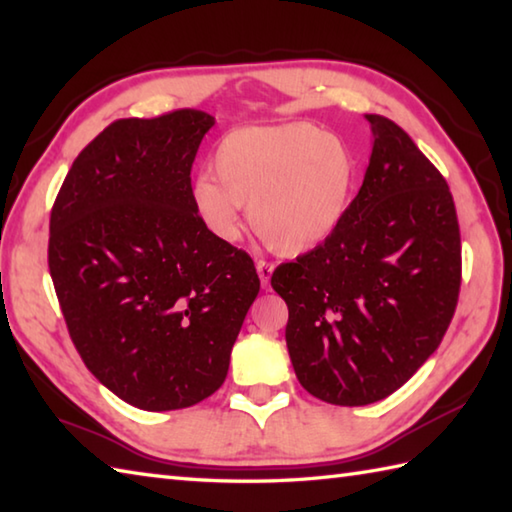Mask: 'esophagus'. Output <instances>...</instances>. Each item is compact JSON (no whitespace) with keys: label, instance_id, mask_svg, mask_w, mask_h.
I'll return each mask as SVG.
<instances>
[{"label":"esophagus","instance_id":"34e87169","mask_svg":"<svg viewBox=\"0 0 512 512\" xmlns=\"http://www.w3.org/2000/svg\"><path fill=\"white\" fill-rule=\"evenodd\" d=\"M273 270H275L273 262H264V259H259V262H257V275H259V279H262V286L266 290L270 286V277H273Z\"/></svg>","mask_w":512,"mask_h":512}]
</instances>
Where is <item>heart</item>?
Instances as JSON below:
<instances>
[{
    "instance_id": "heart-1",
    "label": "heart",
    "mask_w": 512,
    "mask_h": 512,
    "mask_svg": "<svg viewBox=\"0 0 512 512\" xmlns=\"http://www.w3.org/2000/svg\"><path fill=\"white\" fill-rule=\"evenodd\" d=\"M215 177L195 180L193 198L211 231L235 242L242 206L264 242L299 255L330 237L354 187V160L341 140L292 123L226 134L213 156Z\"/></svg>"
}]
</instances>
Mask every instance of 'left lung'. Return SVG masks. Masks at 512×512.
Returning <instances> with one entry per match:
<instances>
[{
  "label": "left lung",
  "instance_id": "1",
  "mask_svg": "<svg viewBox=\"0 0 512 512\" xmlns=\"http://www.w3.org/2000/svg\"><path fill=\"white\" fill-rule=\"evenodd\" d=\"M374 149L330 237L270 284L288 306L301 387L330 405L394 394L438 350L458 306L462 242L442 173L405 129L365 114Z\"/></svg>",
  "mask_w": 512,
  "mask_h": 512
}]
</instances>
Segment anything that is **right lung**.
<instances>
[{
	"label": "right lung",
	"mask_w": 512,
	"mask_h": 512,
	"mask_svg": "<svg viewBox=\"0 0 512 512\" xmlns=\"http://www.w3.org/2000/svg\"><path fill=\"white\" fill-rule=\"evenodd\" d=\"M213 116L121 118L85 147L50 213L48 266L85 367L145 411L220 389L259 277L206 228L191 167Z\"/></svg>",
	"instance_id": "right-lung-1"
}]
</instances>
